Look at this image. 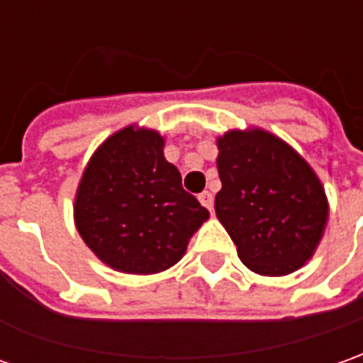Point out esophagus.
Masks as SVG:
<instances>
[{"label": "esophagus", "mask_w": 363, "mask_h": 363, "mask_svg": "<svg viewBox=\"0 0 363 363\" xmlns=\"http://www.w3.org/2000/svg\"><path fill=\"white\" fill-rule=\"evenodd\" d=\"M199 201H201V204H202V206H204V208L213 211L214 199H213V194H211V192H208V191L201 192V194H199Z\"/></svg>", "instance_id": "1"}]
</instances>
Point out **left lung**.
<instances>
[{
    "mask_svg": "<svg viewBox=\"0 0 363 363\" xmlns=\"http://www.w3.org/2000/svg\"><path fill=\"white\" fill-rule=\"evenodd\" d=\"M214 211L252 272L284 276L312 258L328 223L324 189L308 162L266 130L218 139Z\"/></svg>",
    "mask_w": 363,
    "mask_h": 363,
    "instance_id": "obj_1",
    "label": "left lung"
}]
</instances>
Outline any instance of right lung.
Masks as SVG:
<instances>
[{
	"label": "right lung",
	"instance_id": "right-lung-1",
	"mask_svg": "<svg viewBox=\"0 0 363 363\" xmlns=\"http://www.w3.org/2000/svg\"><path fill=\"white\" fill-rule=\"evenodd\" d=\"M157 130L127 129L105 140L79 182L75 223L99 258L127 274H155L182 258L208 211L182 189Z\"/></svg>",
	"mask_w": 363,
	"mask_h": 363
}]
</instances>
